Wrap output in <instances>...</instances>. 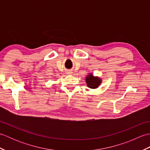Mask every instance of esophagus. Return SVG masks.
Returning a JSON list of instances; mask_svg holds the SVG:
<instances>
[{
    "instance_id": "obj_1",
    "label": "esophagus",
    "mask_w": 150,
    "mask_h": 150,
    "mask_svg": "<svg viewBox=\"0 0 150 150\" xmlns=\"http://www.w3.org/2000/svg\"><path fill=\"white\" fill-rule=\"evenodd\" d=\"M68 74H72V72L71 71H68Z\"/></svg>"
}]
</instances>
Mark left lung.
<instances>
[{
    "mask_svg": "<svg viewBox=\"0 0 150 150\" xmlns=\"http://www.w3.org/2000/svg\"><path fill=\"white\" fill-rule=\"evenodd\" d=\"M85 81L87 84V86L91 89H97L102 83L101 78L97 76H94L91 73H88L86 77Z\"/></svg>",
    "mask_w": 150,
    "mask_h": 150,
    "instance_id": "1",
    "label": "left lung"
}]
</instances>
